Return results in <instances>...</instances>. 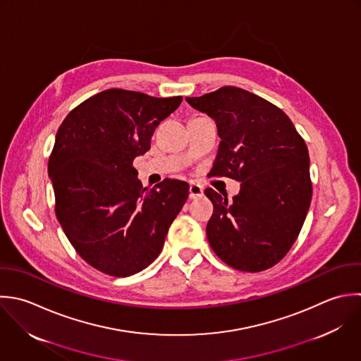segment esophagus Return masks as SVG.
<instances>
[{
    "label": "esophagus",
    "mask_w": 361,
    "mask_h": 361,
    "mask_svg": "<svg viewBox=\"0 0 361 361\" xmlns=\"http://www.w3.org/2000/svg\"><path fill=\"white\" fill-rule=\"evenodd\" d=\"M202 194H204V188L201 185L194 184V183L190 184V198L191 200L200 198V197H202Z\"/></svg>",
    "instance_id": "obj_1"
}]
</instances>
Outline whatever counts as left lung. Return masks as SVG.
I'll return each mask as SVG.
<instances>
[{
	"mask_svg": "<svg viewBox=\"0 0 361 361\" xmlns=\"http://www.w3.org/2000/svg\"><path fill=\"white\" fill-rule=\"evenodd\" d=\"M185 99L216 122L221 142L209 177L242 183L232 201L205 190L214 205L211 249L236 270H267L290 252L311 205L305 140L279 106L243 88L226 85Z\"/></svg>",
	"mask_w": 361,
	"mask_h": 361,
	"instance_id": "left-lung-1",
	"label": "left lung"
}]
</instances>
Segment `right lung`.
<instances>
[{
	"mask_svg": "<svg viewBox=\"0 0 361 361\" xmlns=\"http://www.w3.org/2000/svg\"><path fill=\"white\" fill-rule=\"evenodd\" d=\"M181 101L105 90L70 111L56 133L47 164L56 218L98 271L128 277L153 263L188 198V184L180 180L143 188L132 166Z\"/></svg>",
	"mask_w": 361,
	"mask_h": 361,
	"instance_id": "obj_1",
	"label": "right lung"
}]
</instances>
